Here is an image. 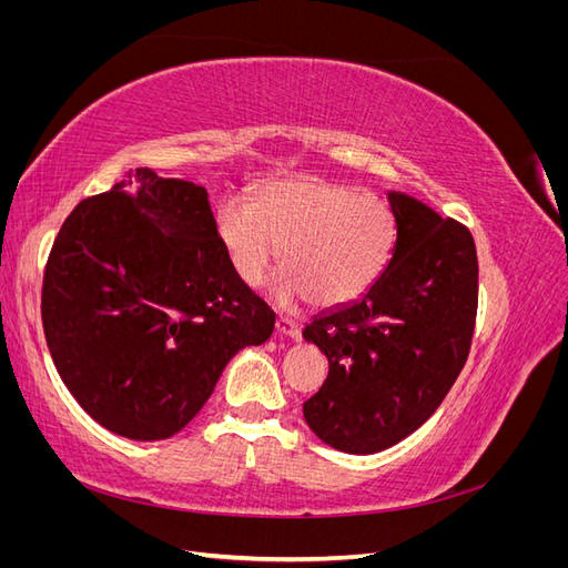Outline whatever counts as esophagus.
I'll return each instance as SVG.
<instances>
[{"instance_id": "obj_1", "label": "esophagus", "mask_w": 568, "mask_h": 568, "mask_svg": "<svg viewBox=\"0 0 568 568\" xmlns=\"http://www.w3.org/2000/svg\"><path fill=\"white\" fill-rule=\"evenodd\" d=\"M274 332H277L280 336L298 338V334H301V324H298L294 317H288V315H280V317H277V322H274Z\"/></svg>"}]
</instances>
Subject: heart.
Listing matches in <instances>:
<instances>
[{
	"instance_id": "1",
	"label": "heart",
	"mask_w": 568,
	"mask_h": 568,
	"mask_svg": "<svg viewBox=\"0 0 568 568\" xmlns=\"http://www.w3.org/2000/svg\"><path fill=\"white\" fill-rule=\"evenodd\" d=\"M217 232L236 277L263 284L284 253L286 272L274 301L311 298L320 307L357 301L382 277L398 242V217L388 199L324 178L265 184L255 203L222 201Z\"/></svg>"
}]
</instances>
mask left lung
I'll return each instance as SVG.
<instances>
[{"label": "left lung", "mask_w": 568, "mask_h": 568, "mask_svg": "<svg viewBox=\"0 0 568 568\" xmlns=\"http://www.w3.org/2000/svg\"><path fill=\"white\" fill-rule=\"evenodd\" d=\"M398 242L363 298L315 317L305 341L329 359L303 403L313 434L332 448L372 455L434 415L469 357L478 261L471 232L422 201L388 194Z\"/></svg>", "instance_id": "left-lung-1"}]
</instances>
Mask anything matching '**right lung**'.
Wrapping results in <instances>:
<instances>
[{
    "label": "right lung",
    "mask_w": 568,
    "mask_h": 568,
    "mask_svg": "<svg viewBox=\"0 0 568 568\" xmlns=\"http://www.w3.org/2000/svg\"><path fill=\"white\" fill-rule=\"evenodd\" d=\"M44 338L65 388L109 432L163 440L274 313L236 277L205 189L140 168L80 201L42 280Z\"/></svg>",
    "instance_id": "add662e5"
}]
</instances>
